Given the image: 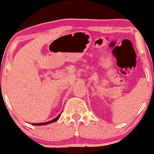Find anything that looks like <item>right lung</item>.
<instances>
[{"mask_svg":"<svg viewBox=\"0 0 154 154\" xmlns=\"http://www.w3.org/2000/svg\"><path fill=\"white\" fill-rule=\"evenodd\" d=\"M61 113L59 114V115L57 117H55V119H53V120H51V121H49V122H43V123H33L32 125H38V126H39V125H49V124H51V123H53L55 122H56L57 120L58 119L60 118V116H61Z\"/></svg>","mask_w":154,"mask_h":154,"instance_id":"right-lung-1","label":"right lung"}]
</instances>
